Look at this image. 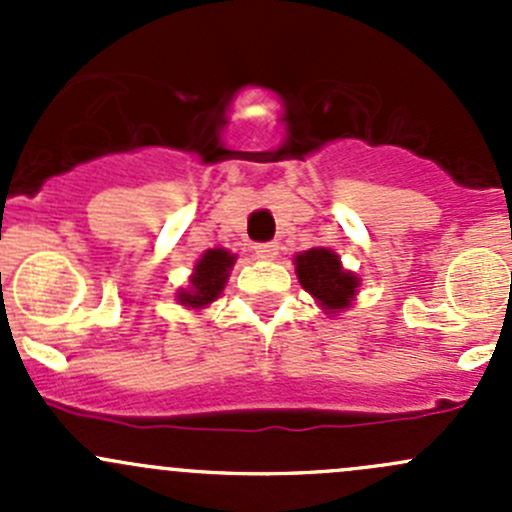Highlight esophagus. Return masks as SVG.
Returning <instances> with one entry per match:
<instances>
[{"instance_id": "esophagus-1", "label": "esophagus", "mask_w": 512, "mask_h": 512, "mask_svg": "<svg viewBox=\"0 0 512 512\" xmlns=\"http://www.w3.org/2000/svg\"><path fill=\"white\" fill-rule=\"evenodd\" d=\"M252 250H255V255L260 257V260H272V257H277V252H280V245H277V242H257Z\"/></svg>"}]
</instances>
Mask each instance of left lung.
Returning a JSON list of instances; mask_svg holds the SVG:
<instances>
[{
  "label": "left lung",
  "instance_id": "1",
  "mask_svg": "<svg viewBox=\"0 0 512 512\" xmlns=\"http://www.w3.org/2000/svg\"><path fill=\"white\" fill-rule=\"evenodd\" d=\"M297 265V277L302 287L322 304L329 312L349 307L352 297L359 287V277L352 272L342 270V262L332 250H309L294 257Z\"/></svg>",
  "mask_w": 512,
  "mask_h": 512
}]
</instances>
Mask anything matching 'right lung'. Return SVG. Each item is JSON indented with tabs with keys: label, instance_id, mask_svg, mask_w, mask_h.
Here are the masks:
<instances>
[{
	"label": "right lung",
	"instance_id": "right-lung-1",
	"mask_svg": "<svg viewBox=\"0 0 512 512\" xmlns=\"http://www.w3.org/2000/svg\"><path fill=\"white\" fill-rule=\"evenodd\" d=\"M235 257L225 250H208L200 262L195 265L193 277H190V292H180V302L185 307H205V304L215 302L223 292L227 270L232 267Z\"/></svg>",
	"mask_w": 512,
	"mask_h": 512
}]
</instances>
